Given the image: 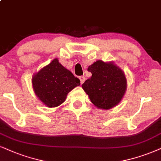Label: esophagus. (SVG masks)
<instances>
[{"label":"esophagus","mask_w":161,"mask_h":161,"mask_svg":"<svg viewBox=\"0 0 161 161\" xmlns=\"http://www.w3.org/2000/svg\"><path fill=\"white\" fill-rule=\"evenodd\" d=\"M79 79H80V84H83V83L85 81V77L84 76H80V77H79Z\"/></svg>","instance_id":"1"}]
</instances>
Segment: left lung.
I'll use <instances>...</instances> for the list:
<instances>
[{"label": "left lung", "instance_id": "8db88e82", "mask_svg": "<svg viewBox=\"0 0 161 161\" xmlns=\"http://www.w3.org/2000/svg\"><path fill=\"white\" fill-rule=\"evenodd\" d=\"M92 77L82 84L97 108L109 110L119 104L127 90L125 72L114 62L97 60L87 69Z\"/></svg>", "mask_w": 161, "mask_h": 161}]
</instances>
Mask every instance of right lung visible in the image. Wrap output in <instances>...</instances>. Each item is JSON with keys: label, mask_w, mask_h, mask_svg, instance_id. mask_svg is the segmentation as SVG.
<instances>
[{"label": "right lung", "mask_w": 161, "mask_h": 161, "mask_svg": "<svg viewBox=\"0 0 161 161\" xmlns=\"http://www.w3.org/2000/svg\"><path fill=\"white\" fill-rule=\"evenodd\" d=\"M80 81L70 71L53 59L32 77L36 96L47 108H56L65 101L67 95L80 85Z\"/></svg>", "instance_id": "obj_1"}]
</instances>
